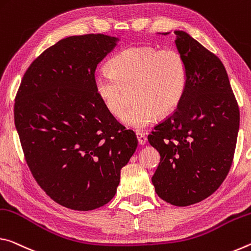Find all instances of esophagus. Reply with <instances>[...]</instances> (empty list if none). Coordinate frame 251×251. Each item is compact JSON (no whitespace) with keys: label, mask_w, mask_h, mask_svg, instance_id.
<instances>
[{"label":"esophagus","mask_w":251,"mask_h":251,"mask_svg":"<svg viewBox=\"0 0 251 251\" xmlns=\"http://www.w3.org/2000/svg\"><path fill=\"white\" fill-rule=\"evenodd\" d=\"M135 135H137V139H138L139 145H141V146L146 145V142H147V137H146L145 134L141 133V132H137V133H135Z\"/></svg>","instance_id":"1"}]
</instances>
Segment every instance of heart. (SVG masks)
I'll list each match as a JSON object with an SVG mask.
<instances>
[{"mask_svg": "<svg viewBox=\"0 0 251 251\" xmlns=\"http://www.w3.org/2000/svg\"><path fill=\"white\" fill-rule=\"evenodd\" d=\"M187 63L174 49L133 45L114 55L109 70L97 72L93 85L105 110L120 118L133 89L134 103L123 114L122 122L141 130L157 117L167 116L176 109L186 91Z\"/></svg>", "mask_w": 251, "mask_h": 251, "instance_id": "1", "label": "heart"}]
</instances>
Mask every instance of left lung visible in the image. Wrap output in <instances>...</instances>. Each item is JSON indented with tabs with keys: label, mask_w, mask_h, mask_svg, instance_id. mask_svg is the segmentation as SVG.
<instances>
[{
	"label": "left lung",
	"mask_w": 251,
	"mask_h": 251,
	"mask_svg": "<svg viewBox=\"0 0 251 251\" xmlns=\"http://www.w3.org/2000/svg\"><path fill=\"white\" fill-rule=\"evenodd\" d=\"M175 33L187 63L186 91L148 141L160 153L152 176L155 192L174 206L186 207L208 198L224 182L235 154L240 114L219 57L188 33Z\"/></svg>",
	"instance_id": "8db88e82"
}]
</instances>
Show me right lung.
<instances>
[{"mask_svg": "<svg viewBox=\"0 0 251 251\" xmlns=\"http://www.w3.org/2000/svg\"><path fill=\"white\" fill-rule=\"evenodd\" d=\"M118 41L104 34L60 40L31 63L15 97V128L33 176L73 210L108 203L138 147L133 131L105 110L93 85L97 65Z\"/></svg>", "mask_w": 251, "mask_h": 251, "instance_id": "1", "label": "right lung"}]
</instances>
